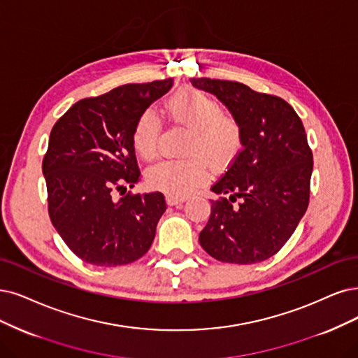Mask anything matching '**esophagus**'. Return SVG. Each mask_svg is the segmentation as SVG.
<instances>
[{
  "mask_svg": "<svg viewBox=\"0 0 358 358\" xmlns=\"http://www.w3.org/2000/svg\"><path fill=\"white\" fill-rule=\"evenodd\" d=\"M166 203L169 206H176V205H181L182 202H186V199L184 197H177V196H171V194H166Z\"/></svg>",
  "mask_w": 358,
  "mask_h": 358,
  "instance_id": "1",
  "label": "esophagus"
}]
</instances>
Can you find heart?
Segmentation results:
<instances>
[{"instance_id": "b5f03b06", "label": "heart", "mask_w": 358, "mask_h": 358, "mask_svg": "<svg viewBox=\"0 0 358 358\" xmlns=\"http://www.w3.org/2000/svg\"><path fill=\"white\" fill-rule=\"evenodd\" d=\"M174 122L187 127L192 134L186 159H166L150 166L145 182L150 189L184 197L208 181L209 166L222 171L239 155L242 128L237 119L221 110L217 100L197 88H182L166 103ZM162 124L153 110L143 112L132 131V145L143 159H153L159 149Z\"/></svg>"}]
</instances>
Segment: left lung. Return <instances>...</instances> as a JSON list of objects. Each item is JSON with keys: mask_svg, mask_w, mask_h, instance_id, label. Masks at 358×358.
I'll return each mask as SVG.
<instances>
[{"mask_svg": "<svg viewBox=\"0 0 358 358\" xmlns=\"http://www.w3.org/2000/svg\"><path fill=\"white\" fill-rule=\"evenodd\" d=\"M190 83L227 106L241 124L243 145L213 186L220 197L210 201L199 242L221 262L266 261L283 248L308 208L313 152L306 128L277 96L226 79Z\"/></svg>", "mask_w": 358, "mask_h": 358, "instance_id": "1", "label": "left lung"}]
</instances>
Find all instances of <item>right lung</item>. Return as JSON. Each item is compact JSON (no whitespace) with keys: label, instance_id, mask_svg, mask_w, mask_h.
I'll return each mask as SVG.
<instances>
[{"label":"right lung","instance_id":"obj_1","mask_svg":"<svg viewBox=\"0 0 358 358\" xmlns=\"http://www.w3.org/2000/svg\"><path fill=\"white\" fill-rule=\"evenodd\" d=\"M172 84V78L127 84L83 99L51 129L43 159L48 215L72 252L92 266H127L152 246L164 194L128 192L116 201L113 192L140 181L132 131Z\"/></svg>","mask_w":358,"mask_h":358}]
</instances>
